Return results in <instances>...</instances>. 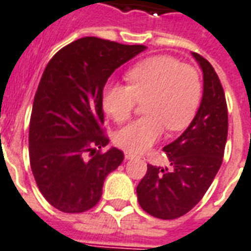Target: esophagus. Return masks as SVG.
I'll use <instances>...</instances> for the list:
<instances>
[{"mask_svg": "<svg viewBox=\"0 0 251 251\" xmlns=\"http://www.w3.org/2000/svg\"><path fill=\"white\" fill-rule=\"evenodd\" d=\"M124 156H126V159H133V158H136L138 155L133 152H128V151H126V152H124Z\"/></svg>", "mask_w": 251, "mask_h": 251, "instance_id": "34e87169", "label": "esophagus"}]
</instances>
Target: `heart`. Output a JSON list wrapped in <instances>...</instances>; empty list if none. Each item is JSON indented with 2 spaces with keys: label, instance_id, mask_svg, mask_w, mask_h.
Segmentation results:
<instances>
[{
  "label": "heart",
  "instance_id": "1",
  "mask_svg": "<svg viewBox=\"0 0 251 251\" xmlns=\"http://www.w3.org/2000/svg\"><path fill=\"white\" fill-rule=\"evenodd\" d=\"M129 85L107 84L103 108L108 116L124 123L133 108L144 101L146 116L122 128L115 135V144L128 152H143L168 131L183 129L197 112L201 100L198 72L171 56H152L127 72Z\"/></svg>",
  "mask_w": 251,
  "mask_h": 251
}]
</instances>
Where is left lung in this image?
Wrapping results in <instances>:
<instances>
[{"label":"left lung","instance_id":"obj_1","mask_svg":"<svg viewBox=\"0 0 251 251\" xmlns=\"http://www.w3.org/2000/svg\"><path fill=\"white\" fill-rule=\"evenodd\" d=\"M203 72L198 112L176 140L163 148L171 167L148 164L136 187L140 207L160 219L188 213L213 183L222 164L227 139V105L222 84L211 64L193 53Z\"/></svg>","mask_w":251,"mask_h":251}]
</instances>
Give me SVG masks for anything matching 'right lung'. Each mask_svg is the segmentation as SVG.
Instances as JSON below:
<instances>
[{"instance_id":"add662e5","label":"right lung","mask_w":251,"mask_h":251,"mask_svg":"<svg viewBox=\"0 0 251 251\" xmlns=\"http://www.w3.org/2000/svg\"><path fill=\"white\" fill-rule=\"evenodd\" d=\"M98 37L60 49L38 84L29 126V159L40 191L63 213L96 206L104 180L122 164L123 152L103 133V88L120 65L146 50ZM91 158L86 159V153Z\"/></svg>"}]
</instances>
